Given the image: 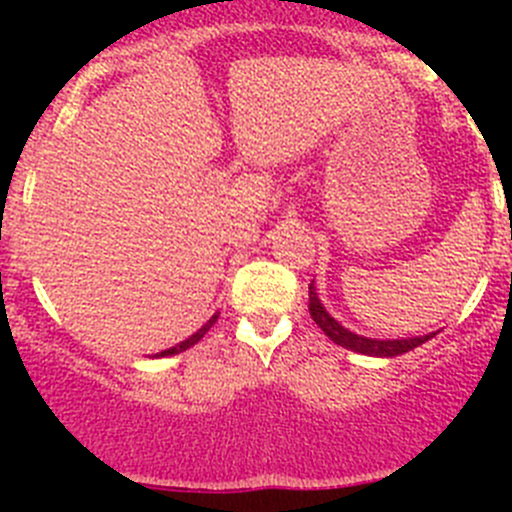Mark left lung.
<instances>
[{
  "label": "left lung",
  "mask_w": 512,
  "mask_h": 512,
  "mask_svg": "<svg viewBox=\"0 0 512 512\" xmlns=\"http://www.w3.org/2000/svg\"><path fill=\"white\" fill-rule=\"evenodd\" d=\"M309 314H312V319L319 324V329H322L334 344H339V347L344 349H352L356 354L381 356V359L411 352V349L421 347L423 342H428V339L438 334V332H431V334H423V337H409V339H371V337H361V334L349 332L347 327H342V324H339L337 319L324 309L314 282L309 285Z\"/></svg>",
  "instance_id": "left-lung-1"
}]
</instances>
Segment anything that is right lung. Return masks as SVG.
I'll list each match as a JSON object with an SVG mask.
<instances>
[{
	"label": "right lung",
	"instance_id": "1",
	"mask_svg": "<svg viewBox=\"0 0 512 512\" xmlns=\"http://www.w3.org/2000/svg\"><path fill=\"white\" fill-rule=\"evenodd\" d=\"M215 322H218V314H213V317H210V319H208V322H205V324H203V327H200V329H198V332H195V334H190V337H188V339H185V342L175 344V347L165 349V352H158L156 356H158V359H160V356H173V354H180V352H185V349H190V347H193V344H198V342H200V339H203V337H205V334H208V329H210V327H213V324H215Z\"/></svg>",
	"mask_w": 512,
	"mask_h": 512
}]
</instances>
